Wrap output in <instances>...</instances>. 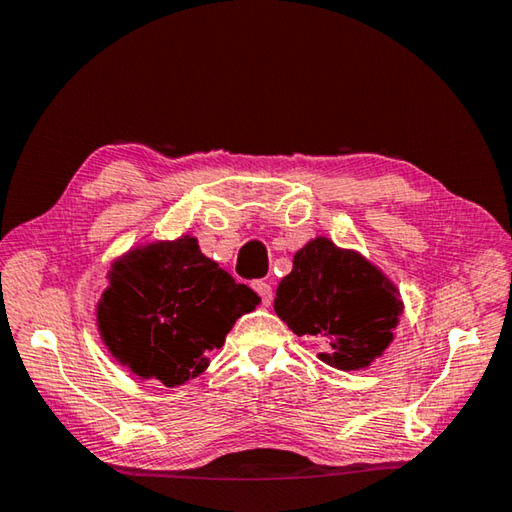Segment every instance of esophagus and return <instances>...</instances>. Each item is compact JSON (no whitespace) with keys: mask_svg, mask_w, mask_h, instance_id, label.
<instances>
[{"mask_svg":"<svg viewBox=\"0 0 512 512\" xmlns=\"http://www.w3.org/2000/svg\"><path fill=\"white\" fill-rule=\"evenodd\" d=\"M254 290L258 292V297H261L263 306H270L272 299H274L272 285H270V283H265V281H254Z\"/></svg>","mask_w":512,"mask_h":512,"instance_id":"1","label":"esophagus"}]
</instances>
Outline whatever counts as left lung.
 Returning a JSON list of instances; mask_svg holds the SVG:
<instances>
[{
	"label": "left lung",
	"instance_id": "8db88e82",
	"mask_svg": "<svg viewBox=\"0 0 512 512\" xmlns=\"http://www.w3.org/2000/svg\"><path fill=\"white\" fill-rule=\"evenodd\" d=\"M274 310L294 335L326 346L321 362L360 371L391 344L402 301L396 285L364 256L315 238L294 254Z\"/></svg>",
	"mask_w": 512,
	"mask_h": 512
}]
</instances>
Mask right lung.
Returning a JSON list of instances; mask_svg holds the SVG:
<instances>
[{
	"mask_svg": "<svg viewBox=\"0 0 512 512\" xmlns=\"http://www.w3.org/2000/svg\"><path fill=\"white\" fill-rule=\"evenodd\" d=\"M258 303V294L206 258L193 236H182L116 261L96 319L123 366L177 387L209 366L236 319Z\"/></svg>",
	"mask_w": 512,
	"mask_h": 512,
	"instance_id": "right-lung-1",
	"label": "right lung"
}]
</instances>
